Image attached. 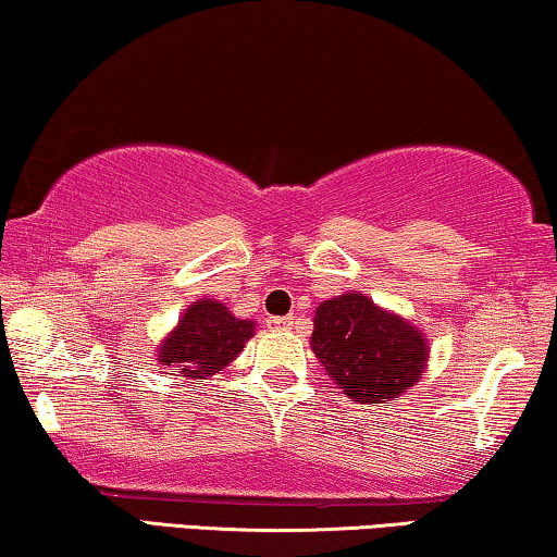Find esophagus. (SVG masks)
<instances>
[{
    "mask_svg": "<svg viewBox=\"0 0 557 557\" xmlns=\"http://www.w3.org/2000/svg\"><path fill=\"white\" fill-rule=\"evenodd\" d=\"M265 322H269L271 330H288V326L294 324L292 319H281V317H269V319H265Z\"/></svg>",
    "mask_w": 557,
    "mask_h": 557,
    "instance_id": "esophagus-1",
    "label": "esophagus"
}]
</instances>
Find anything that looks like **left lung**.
Returning a JSON list of instances; mask_svg holds the SVG:
<instances>
[{"label":"left lung","mask_w":557,"mask_h":557,"mask_svg":"<svg viewBox=\"0 0 557 557\" xmlns=\"http://www.w3.org/2000/svg\"><path fill=\"white\" fill-rule=\"evenodd\" d=\"M311 349L357 403H380L408 391L429 360L423 334L362 294L337 296L317 309Z\"/></svg>","instance_id":"8db88e82"}]
</instances>
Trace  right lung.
Instances as JSON below:
<instances>
[{
	"label": "right lung",
	"instance_id": "add662e5",
	"mask_svg": "<svg viewBox=\"0 0 557 557\" xmlns=\"http://www.w3.org/2000/svg\"><path fill=\"white\" fill-rule=\"evenodd\" d=\"M250 337L253 322L235 319L220 301L202 299L185 311L177 330L162 342L159 362L180 372V377L202 380L235 360Z\"/></svg>",
	"mask_w": 557,
	"mask_h": 557
}]
</instances>
